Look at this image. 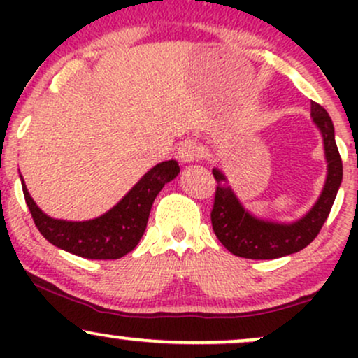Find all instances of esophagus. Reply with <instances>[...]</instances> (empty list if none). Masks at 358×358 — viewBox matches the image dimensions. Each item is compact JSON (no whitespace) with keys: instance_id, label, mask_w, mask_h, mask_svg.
<instances>
[{"instance_id":"1","label":"esophagus","mask_w":358,"mask_h":358,"mask_svg":"<svg viewBox=\"0 0 358 358\" xmlns=\"http://www.w3.org/2000/svg\"><path fill=\"white\" fill-rule=\"evenodd\" d=\"M202 156V148L196 145L195 141H185L178 148V158L182 163H193Z\"/></svg>"}]
</instances>
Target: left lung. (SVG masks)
I'll list each match as a JSON object with an SVG mask.
<instances>
[{
    "label": "left lung",
    "mask_w": 358,
    "mask_h": 358,
    "mask_svg": "<svg viewBox=\"0 0 358 358\" xmlns=\"http://www.w3.org/2000/svg\"><path fill=\"white\" fill-rule=\"evenodd\" d=\"M311 117L323 136L328 173L322 195L306 215L291 224L262 220L254 217L239 202L231 185L220 170L213 168L217 182L215 199L210 213L212 227L224 248L234 256L245 259H276L298 252L311 244L322 231L342 183L343 166L335 143V129L330 116L322 106L311 101Z\"/></svg>",
    "instance_id": "obj_1"
}]
</instances>
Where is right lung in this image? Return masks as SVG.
Segmentation results:
<instances>
[{"instance_id":"1","label":"right lung","mask_w":358,"mask_h":358,"mask_svg":"<svg viewBox=\"0 0 358 358\" xmlns=\"http://www.w3.org/2000/svg\"><path fill=\"white\" fill-rule=\"evenodd\" d=\"M178 173L175 159L158 163L109 212L84 222L52 219L34 202L23 180L22 187L36 229L50 244L85 259H119L141 241L156 195Z\"/></svg>"}]
</instances>
